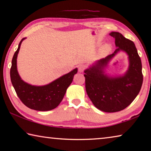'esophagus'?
<instances>
[{"instance_id": "esophagus-1", "label": "esophagus", "mask_w": 151, "mask_h": 151, "mask_svg": "<svg viewBox=\"0 0 151 151\" xmlns=\"http://www.w3.org/2000/svg\"><path fill=\"white\" fill-rule=\"evenodd\" d=\"M85 68H86L85 65H82H82H80L78 66V71H79L80 73H83V72H84V70Z\"/></svg>"}]
</instances>
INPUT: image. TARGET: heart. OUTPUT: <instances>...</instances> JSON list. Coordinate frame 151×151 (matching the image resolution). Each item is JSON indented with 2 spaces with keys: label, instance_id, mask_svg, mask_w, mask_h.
I'll return each mask as SVG.
<instances>
[{
  "label": "heart",
  "instance_id": "b5f03b06",
  "mask_svg": "<svg viewBox=\"0 0 151 151\" xmlns=\"http://www.w3.org/2000/svg\"><path fill=\"white\" fill-rule=\"evenodd\" d=\"M110 49H111L110 46L108 44H106L102 47V49H101V52L102 54H106V53L110 52Z\"/></svg>",
  "mask_w": 151,
  "mask_h": 151
}]
</instances>
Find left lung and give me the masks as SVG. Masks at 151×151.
I'll list each match as a JSON object with an SVG mask.
<instances>
[{"label":"left lung","mask_w":151,"mask_h":151,"mask_svg":"<svg viewBox=\"0 0 151 151\" xmlns=\"http://www.w3.org/2000/svg\"><path fill=\"white\" fill-rule=\"evenodd\" d=\"M117 49L84 70L86 90L95 106L102 111L117 112L129 106L138 95L143 83L142 65L133 41L111 32ZM122 50L129 56V69L123 76L112 78L104 73L109 62Z\"/></svg>","instance_id":"left-lung-1"}]
</instances>
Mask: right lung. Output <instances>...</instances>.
Masks as SVG:
<instances>
[{"label":"right lung","instance_id":"obj_1","mask_svg":"<svg viewBox=\"0 0 151 151\" xmlns=\"http://www.w3.org/2000/svg\"><path fill=\"white\" fill-rule=\"evenodd\" d=\"M22 38L19 44L12 61L10 78L12 85L19 98L26 106L37 111H49L56 108L65 94L67 89L73 82L74 75L78 69H73L69 73L54 81L49 84L36 86L24 82L19 76L17 69V58Z\"/></svg>","mask_w":151,"mask_h":151}]
</instances>
